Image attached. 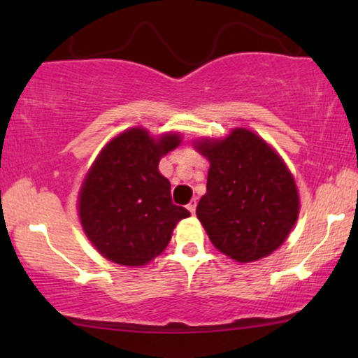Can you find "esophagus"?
<instances>
[{"mask_svg": "<svg viewBox=\"0 0 358 358\" xmlns=\"http://www.w3.org/2000/svg\"><path fill=\"white\" fill-rule=\"evenodd\" d=\"M195 208H197V199H192V200H190V202H189V205H187V210H189V212L190 213H195Z\"/></svg>", "mask_w": 358, "mask_h": 358, "instance_id": "esophagus-1", "label": "esophagus"}]
</instances>
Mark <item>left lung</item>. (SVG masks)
<instances>
[{"label": "left lung", "instance_id": "obj_1", "mask_svg": "<svg viewBox=\"0 0 358 358\" xmlns=\"http://www.w3.org/2000/svg\"><path fill=\"white\" fill-rule=\"evenodd\" d=\"M210 161L197 218L220 252L252 262L282 246L300 212L295 179L261 136L234 129L227 138L195 143Z\"/></svg>", "mask_w": 358, "mask_h": 358}]
</instances>
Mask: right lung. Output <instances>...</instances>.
<instances>
[{
    "mask_svg": "<svg viewBox=\"0 0 358 358\" xmlns=\"http://www.w3.org/2000/svg\"><path fill=\"white\" fill-rule=\"evenodd\" d=\"M180 136L153 138L136 127L117 135L97 156L80 190L78 212L86 236L101 256L122 266H145L164 251L189 210L171 200V182L159 159Z\"/></svg>",
    "mask_w": 358,
    "mask_h": 358,
    "instance_id": "add662e5",
    "label": "right lung"
}]
</instances>
